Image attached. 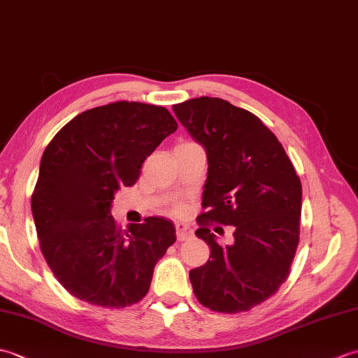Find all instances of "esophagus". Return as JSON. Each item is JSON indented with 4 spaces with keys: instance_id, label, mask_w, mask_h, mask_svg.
I'll return each instance as SVG.
<instances>
[{
    "instance_id": "obj_1",
    "label": "esophagus",
    "mask_w": 358,
    "mask_h": 358,
    "mask_svg": "<svg viewBox=\"0 0 358 358\" xmlns=\"http://www.w3.org/2000/svg\"><path fill=\"white\" fill-rule=\"evenodd\" d=\"M175 229H177V238L178 241H186L192 237V231L191 227L183 224V223H177L175 224Z\"/></svg>"
}]
</instances>
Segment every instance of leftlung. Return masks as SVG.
<instances>
[{
    "label": "left lung",
    "instance_id": "left-lung-1",
    "mask_svg": "<svg viewBox=\"0 0 358 358\" xmlns=\"http://www.w3.org/2000/svg\"><path fill=\"white\" fill-rule=\"evenodd\" d=\"M192 138L206 149L208 178L195 235L210 248L208 263L191 269L194 294L215 313L249 310L278 291L300 241L301 183L291 159L263 121L222 98L172 106ZM236 227L220 247L210 232Z\"/></svg>",
    "mask_w": 358,
    "mask_h": 358
}]
</instances>
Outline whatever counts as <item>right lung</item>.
Wrapping results in <instances>:
<instances>
[{
	"instance_id": "1",
	"label": "right lung",
	"mask_w": 358,
	"mask_h": 358,
	"mask_svg": "<svg viewBox=\"0 0 358 358\" xmlns=\"http://www.w3.org/2000/svg\"><path fill=\"white\" fill-rule=\"evenodd\" d=\"M177 127L162 106L117 101L81 112L45 148L32 215L45 262L77 299L126 308L148 294L157 262L177 240L173 223L149 217L121 231L110 208Z\"/></svg>"
}]
</instances>
